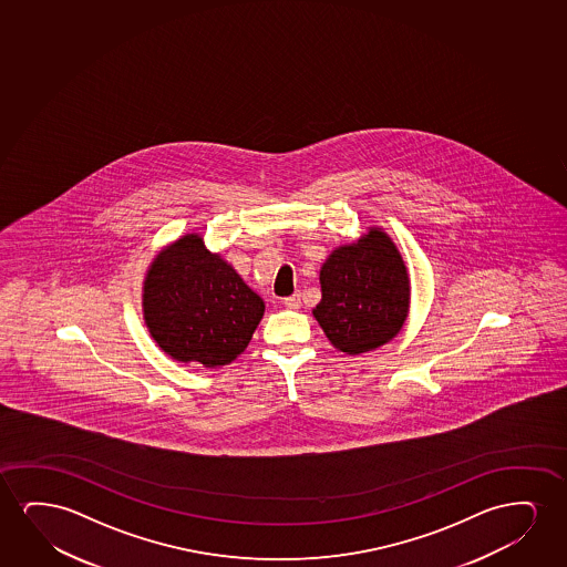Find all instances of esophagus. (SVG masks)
<instances>
[{"instance_id": "obj_1", "label": "esophagus", "mask_w": 567, "mask_h": 567, "mask_svg": "<svg viewBox=\"0 0 567 567\" xmlns=\"http://www.w3.org/2000/svg\"><path fill=\"white\" fill-rule=\"evenodd\" d=\"M285 306L288 310H298L302 306V295L295 292V295L288 296V298H285Z\"/></svg>"}]
</instances>
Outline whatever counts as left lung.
<instances>
[{"instance_id": "left-lung-1", "label": "left lung", "mask_w": 567, "mask_h": 567, "mask_svg": "<svg viewBox=\"0 0 567 567\" xmlns=\"http://www.w3.org/2000/svg\"><path fill=\"white\" fill-rule=\"evenodd\" d=\"M321 302L313 318L334 349L362 354L391 341L403 327L411 282L403 257L381 228L341 246L319 271Z\"/></svg>"}]
</instances>
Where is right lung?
<instances>
[{
    "mask_svg": "<svg viewBox=\"0 0 567 567\" xmlns=\"http://www.w3.org/2000/svg\"><path fill=\"white\" fill-rule=\"evenodd\" d=\"M265 303L199 234L155 257L143 282V313L156 344L178 362L230 364L246 350Z\"/></svg>",
    "mask_w": 567,
    "mask_h": 567,
    "instance_id": "1",
    "label": "right lung"
}]
</instances>
